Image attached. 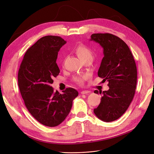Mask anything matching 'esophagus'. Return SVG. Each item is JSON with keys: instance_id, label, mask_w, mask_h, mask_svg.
<instances>
[{"instance_id": "1", "label": "esophagus", "mask_w": 154, "mask_h": 154, "mask_svg": "<svg viewBox=\"0 0 154 154\" xmlns=\"http://www.w3.org/2000/svg\"><path fill=\"white\" fill-rule=\"evenodd\" d=\"M89 92H90L89 91H81V93L82 94H88Z\"/></svg>"}]
</instances>
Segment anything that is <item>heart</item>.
Masks as SVG:
<instances>
[{"label":"heart","instance_id":"obj_1","mask_svg":"<svg viewBox=\"0 0 154 154\" xmlns=\"http://www.w3.org/2000/svg\"><path fill=\"white\" fill-rule=\"evenodd\" d=\"M75 51L79 58H81L82 61L88 59H92V52L91 50L84 44H79L75 48ZM88 77L89 75L88 74L77 76L75 78V81L78 84H83L84 80Z\"/></svg>","mask_w":154,"mask_h":154}]
</instances>
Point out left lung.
Returning <instances> with one entry per match:
<instances>
[{
  "instance_id": "left-lung-1",
  "label": "left lung",
  "mask_w": 154,
  "mask_h": 154,
  "mask_svg": "<svg viewBox=\"0 0 154 154\" xmlns=\"http://www.w3.org/2000/svg\"><path fill=\"white\" fill-rule=\"evenodd\" d=\"M91 41L103 48L104 57L97 75L108 82L109 90L102 94L101 103L94 109L95 115L105 122L115 121L128 108L135 95L137 70L134 58L122 39L109 33H96ZM94 92L99 93L96 90Z\"/></svg>"
}]
</instances>
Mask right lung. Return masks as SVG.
Returning a JSON list of instances; mask_svg holds the SVG:
<instances>
[{
    "label": "right lung",
    "instance_id": "right-lung-1",
    "mask_svg": "<svg viewBox=\"0 0 154 154\" xmlns=\"http://www.w3.org/2000/svg\"><path fill=\"white\" fill-rule=\"evenodd\" d=\"M65 43L59 36L40 38L26 52L18 72V85L26 107L38 122L46 126L62 123L79 94L71 88L60 94L51 86L53 78L60 73L56 63L58 53Z\"/></svg>",
    "mask_w": 154,
    "mask_h": 154
}]
</instances>
